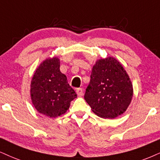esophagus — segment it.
I'll return each instance as SVG.
<instances>
[{
  "instance_id": "esophagus-1",
  "label": "esophagus",
  "mask_w": 160,
  "mask_h": 160,
  "mask_svg": "<svg viewBox=\"0 0 160 160\" xmlns=\"http://www.w3.org/2000/svg\"><path fill=\"white\" fill-rule=\"evenodd\" d=\"M76 93L78 96H83V90H82V88H78V89H76Z\"/></svg>"
}]
</instances>
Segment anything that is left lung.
I'll use <instances>...</instances> for the list:
<instances>
[{"label": "left lung", "instance_id": "8db88e82", "mask_svg": "<svg viewBox=\"0 0 160 160\" xmlns=\"http://www.w3.org/2000/svg\"><path fill=\"white\" fill-rule=\"evenodd\" d=\"M133 85L121 63L113 57L96 61L84 99L94 113L104 119H114L131 104Z\"/></svg>", "mask_w": 160, "mask_h": 160}]
</instances>
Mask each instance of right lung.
Masks as SVG:
<instances>
[{
	"mask_svg": "<svg viewBox=\"0 0 160 160\" xmlns=\"http://www.w3.org/2000/svg\"><path fill=\"white\" fill-rule=\"evenodd\" d=\"M30 96L38 113L50 118L58 117L69 109L77 95L67 76L61 72L60 60L57 57L46 59L35 70L31 81Z\"/></svg>",
	"mask_w": 160,
	"mask_h": 160,
	"instance_id": "right-lung-1",
	"label": "right lung"
}]
</instances>
